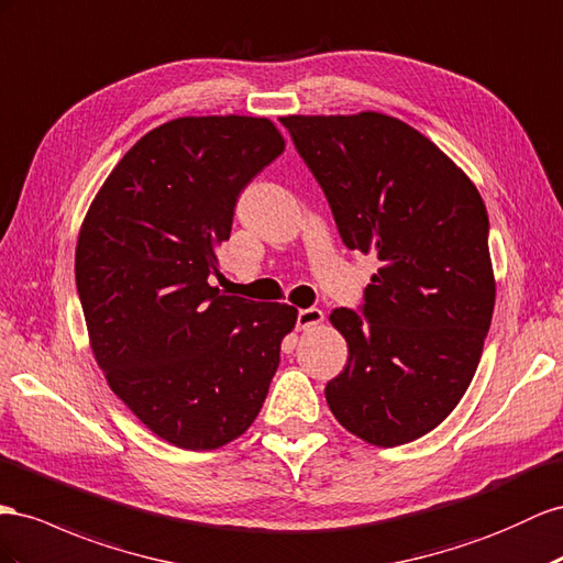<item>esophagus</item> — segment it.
I'll use <instances>...</instances> for the list:
<instances>
[{
  "label": "esophagus",
  "instance_id": "34e87169",
  "mask_svg": "<svg viewBox=\"0 0 563 563\" xmlns=\"http://www.w3.org/2000/svg\"><path fill=\"white\" fill-rule=\"evenodd\" d=\"M322 319H324V312L319 310V308H306V310H298L296 327H298V329H310V327L322 324Z\"/></svg>",
  "mask_w": 563,
  "mask_h": 563
}]
</instances>
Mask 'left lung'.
<instances>
[{
	"mask_svg": "<svg viewBox=\"0 0 563 563\" xmlns=\"http://www.w3.org/2000/svg\"><path fill=\"white\" fill-rule=\"evenodd\" d=\"M343 244L382 263L336 308L347 364L327 384L343 429L395 448L433 431L476 374L495 308L488 212L443 151L398 118L286 115Z\"/></svg>",
	"mask_w": 563,
	"mask_h": 563,
	"instance_id": "1",
	"label": "left lung"
}]
</instances>
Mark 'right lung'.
Wrapping results in <instances>:
<instances>
[{"label": "right lung", "mask_w": 563, "mask_h": 563, "mask_svg": "<svg viewBox=\"0 0 563 563\" xmlns=\"http://www.w3.org/2000/svg\"><path fill=\"white\" fill-rule=\"evenodd\" d=\"M284 151L267 118H177L144 134L89 206L75 284L111 390L158 438L216 450L267 398L298 310L224 296L239 194Z\"/></svg>", "instance_id": "right-lung-1"}]
</instances>
